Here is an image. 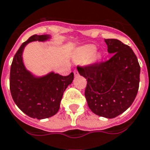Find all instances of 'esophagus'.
Listing matches in <instances>:
<instances>
[{
	"label": "esophagus",
	"instance_id": "34e87169",
	"mask_svg": "<svg viewBox=\"0 0 150 150\" xmlns=\"http://www.w3.org/2000/svg\"><path fill=\"white\" fill-rule=\"evenodd\" d=\"M74 75H75V76L79 75V71H77V69H75V70H74Z\"/></svg>",
	"mask_w": 150,
	"mask_h": 150
}]
</instances>
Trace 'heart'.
I'll return each mask as SVG.
<instances>
[{
  "label": "heart",
  "mask_w": 150,
  "mask_h": 150,
  "mask_svg": "<svg viewBox=\"0 0 150 150\" xmlns=\"http://www.w3.org/2000/svg\"><path fill=\"white\" fill-rule=\"evenodd\" d=\"M96 50H97V47L94 45H84L79 50L77 58L79 60H87L95 53ZM101 57H102V54L100 52H98V54H96L97 59H100Z\"/></svg>",
  "instance_id": "b5f03b06"
}]
</instances>
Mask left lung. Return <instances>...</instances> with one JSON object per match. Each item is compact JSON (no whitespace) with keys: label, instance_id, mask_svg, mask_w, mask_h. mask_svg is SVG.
Segmentation results:
<instances>
[{"label":"left lung","instance_id":"left-lung-1","mask_svg":"<svg viewBox=\"0 0 150 150\" xmlns=\"http://www.w3.org/2000/svg\"><path fill=\"white\" fill-rule=\"evenodd\" d=\"M108 52L113 54L105 62L78 67L86 79L85 97L94 114L108 119L125 112L139 90L140 66L130 46L117 39H105Z\"/></svg>","mask_w":150,"mask_h":150}]
</instances>
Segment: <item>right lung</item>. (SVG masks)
<instances>
[{
  "instance_id": "add662e5",
  "label": "right lung",
  "mask_w": 150,
  "mask_h": 150,
  "mask_svg": "<svg viewBox=\"0 0 150 150\" xmlns=\"http://www.w3.org/2000/svg\"><path fill=\"white\" fill-rule=\"evenodd\" d=\"M50 35L34 34L23 42L14 56L10 70V91L19 108L30 117L38 120L50 118L57 114L64 92L74 79L71 72L62 76L53 71L35 76L27 70L23 61V52L28 43L45 42Z\"/></svg>"
}]
</instances>
